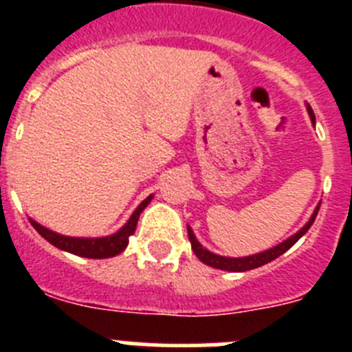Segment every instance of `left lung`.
<instances>
[{
    "label": "left lung",
    "mask_w": 352,
    "mask_h": 352,
    "mask_svg": "<svg viewBox=\"0 0 352 352\" xmlns=\"http://www.w3.org/2000/svg\"><path fill=\"white\" fill-rule=\"evenodd\" d=\"M307 111H309V116L310 120H312V123H316V116H314V111L309 104H307ZM319 206H321V204H317L312 217L309 219V222L305 223L300 231L294 232L292 236H289L287 239H284L282 243L275 245L273 248L259 252V254H252V256H247V257H226V256H219V254H213V252H210L208 248H204L203 245L199 243L190 226H186V229H188V239H190V243H192V250H194V254L197 256V259L201 261V263L208 264V266H211V268L223 270V272H248V270H256L259 268V266H263V264L272 263V261H275L276 257L282 256L284 252H287L289 248H291L292 245L296 243L298 239L305 234V232L309 231L310 226H312L314 220H316Z\"/></svg>",
    "instance_id": "left-lung-1"
}]
</instances>
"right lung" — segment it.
<instances>
[{
  "label": "right lung",
  "mask_w": 352,
  "mask_h": 352,
  "mask_svg": "<svg viewBox=\"0 0 352 352\" xmlns=\"http://www.w3.org/2000/svg\"><path fill=\"white\" fill-rule=\"evenodd\" d=\"M151 199H153V194L148 195V197L133 210V213L130 214V219L126 220V223L121 227L120 231H116L114 234L102 236V238H74V236H65L60 234V232L51 231L47 227L40 226V223L33 219H30V222L42 238L47 239L49 243L54 245V247L60 248V250L70 252V254H76V256L80 257H88V259H107V257H114L125 250L126 245H129V238L135 232L138 220L139 217H141L142 210L151 203Z\"/></svg>",
  "instance_id": "1"
}]
</instances>
